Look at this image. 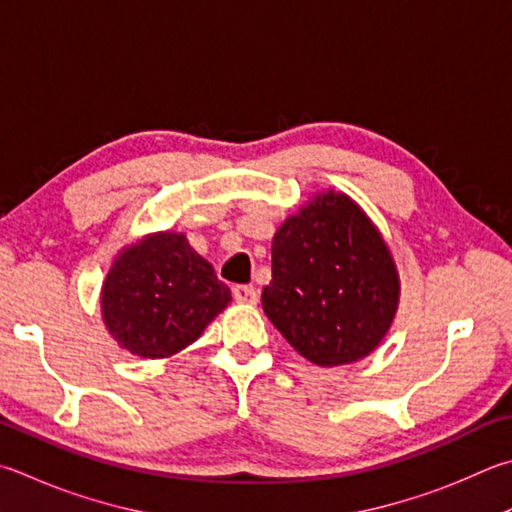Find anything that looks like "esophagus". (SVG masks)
I'll return each instance as SVG.
<instances>
[{"mask_svg":"<svg viewBox=\"0 0 512 512\" xmlns=\"http://www.w3.org/2000/svg\"><path fill=\"white\" fill-rule=\"evenodd\" d=\"M232 297H235L237 304H257V291L246 284H237L232 288Z\"/></svg>","mask_w":512,"mask_h":512,"instance_id":"1","label":"esophagus"}]
</instances>
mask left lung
I'll use <instances>...</instances> for the list:
<instances>
[{
	"label": "left lung",
	"instance_id": "8db88e82",
	"mask_svg": "<svg viewBox=\"0 0 512 512\" xmlns=\"http://www.w3.org/2000/svg\"><path fill=\"white\" fill-rule=\"evenodd\" d=\"M262 306L277 331L318 367L367 358L396 318L401 277L374 221L345 192H318L273 237Z\"/></svg>",
	"mask_w": 512,
	"mask_h": 512
}]
</instances>
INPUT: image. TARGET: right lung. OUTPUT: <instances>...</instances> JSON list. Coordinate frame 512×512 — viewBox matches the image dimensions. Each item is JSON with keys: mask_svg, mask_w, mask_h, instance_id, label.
<instances>
[{"mask_svg": "<svg viewBox=\"0 0 512 512\" xmlns=\"http://www.w3.org/2000/svg\"><path fill=\"white\" fill-rule=\"evenodd\" d=\"M230 288L183 232H152L118 250L102 282L109 336L138 358H170L230 304Z\"/></svg>", "mask_w": 512, "mask_h": 512, "instance_id": "add662e5", "label": "right lung"}]
</instances>
